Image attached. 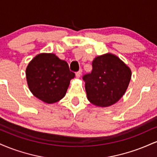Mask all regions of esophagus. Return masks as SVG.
<instances>
[{"label":"esophagus","instance_id":"obj_1","mask_svg":"<svg viewBox=\"0 0 157 157\" xmlns=\"http://www.w3.org/2000/svg\"><path fill=\"white\" fill-rule=\"evenodd\" d=\"M81 75H82V70L80 69V71H77V72L76 73V77H77V78H80V76H81Z\"/></svg>","mask_w":157,"mask_h":157}]
</instances>
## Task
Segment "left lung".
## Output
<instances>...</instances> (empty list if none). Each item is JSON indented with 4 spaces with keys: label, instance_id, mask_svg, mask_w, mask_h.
Returning a JSON list of instances; mask_svg holds the SVG:
<instances>
[{
    "label": "left lung",
    "instance_id": "obj_1",
    "mask_svg": "<svg viewBox=\"0 0 157 157\" xmlns=\"http://www.w3.org/2000/svg\"><path fill=\"white\" fill-rule=\"evenodd\" d=\"M91 74L84 75L89 101L98 107H109L121 99L128 87L131 70L117 55L97 56L92 62Z\"/></svg>",
    "mask_w": 157,
    "mask_h": 157
}]
</instances>
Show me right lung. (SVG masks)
<instances>
[{
  "mask_svg": "<svg viewBox=\"0 0 157 157\" xmlns=\"http://www.w3.org/2000/svg\"><path fill=\"white\" fill-rule=\"evenodd\" d=\"M26 76L32 94L41 101L52 104L63 98L75 75L70 71L67 63L55 54L41 53L28 64Z\"/></svg>",
  "mask_w": 157,
  "mask_h": 157,
  "instance_id": "obj_1",
  "label": "right lung"
}]
</instances>
